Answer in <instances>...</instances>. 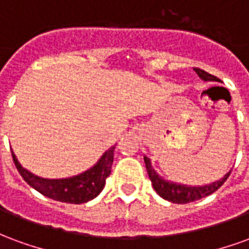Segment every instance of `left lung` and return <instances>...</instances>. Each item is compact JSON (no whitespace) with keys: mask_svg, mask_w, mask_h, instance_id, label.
Segmentation results:
<instances>
[{"mask_svg":"<svg viewBox=\"0 0 249 249\" xmlns=\"http://www.w3.org/2000/svg\"><path fill=\"white\" fill-rule=\"evenodd\" d=\"M195 71L197 73L198 76L203 78L204 81H217V77L213 76V74H209L203 69H198V68H195ZM144 161H145L146 171H148V175H149V178H151L152 185L162 198H165L171 203L176 204H187L191 203V201H196V200H200V198L205 197V196H209L213 192H216L223 184L225 183V180L230 178L231 171L224 178H220L219 181H214V183L209 184V185H204V187H187V185H178V184L168 183L165 180L159 178L157 175L151 167V161L149 159L144 157Z\"/></svg>","mask_w":249,"mask_h":249,"instance_id":"8db88e82","label":"left lung"}]
</instances>
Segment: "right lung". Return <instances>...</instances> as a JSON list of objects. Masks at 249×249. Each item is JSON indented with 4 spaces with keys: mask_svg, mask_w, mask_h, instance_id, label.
<instances>
[{
    "mask_svg": "<svg viewBox=\"0 0 249 249\" xmlns=\"http://www.w3.org/2000/svg\"><path fill=\"white\" fill-rule=\"evenodd\" d=\"M116 145L109 148L104 153L98 162L87 172L81 173L78 176H73L69 178H58V180H49L35 176L33 173L26 171L21 167L18 160L13 156L14 165L17 168L19 175L22 176L26 183L30 187L35 188L36 191L42 193L44 196L57 201L71 204H82L87 203L97 196L103 191L105 185V180L110 175L112 164H113V152Z\"/></svg>",
    "mask_w": 249,
    "mask_h": 249,
    "instance_id": "right-lung-1",
    "label": "right lung"
}]
</instances>
